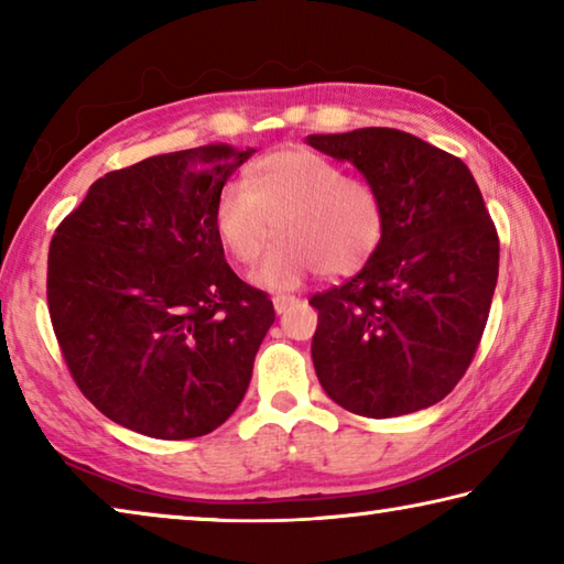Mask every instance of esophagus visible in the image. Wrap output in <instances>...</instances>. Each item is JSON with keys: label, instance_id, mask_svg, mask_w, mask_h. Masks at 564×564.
Listing matches in <instances>:
<instances>
[{"label": "esophagus", "instance_id": "34e87169", "mask_svg": "<svg viewBox=\"0 0 564 564\" xmlns=\"http://www.w3.org/2000/svg\"><path fill=\"white\" fill-rule=\"evenodd\" d=\"M295 301H299V299H295V295L279 293V295H273V308H275V313H285Z\"/></svg>", "mask_w": 564, "mask_h": 564}]
</instances>
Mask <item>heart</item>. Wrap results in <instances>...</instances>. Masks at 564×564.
I'll list each match as a JSON object with an SVG mask.
<instances>
[{
  "label": "heart",
  "mask_w": 564,
  "mask_h": 564,
  "mask_svg": "<svg viewBox=\"0 0 564 564\" xmlns=\"http://www.w3.org/2000/svg\"><path fill=\"white\" fill-rule=\"evenodd\" d=\"M216 234L241 265H256L275 226L279 243L256 273L265 289H293L321 271L330 279L358 273L383 243L386 198L373 181L348 176L311 149L265 154L216 202Z\"/></svg>",
  "instance_id": "b5f03b06"
}]
</instances>
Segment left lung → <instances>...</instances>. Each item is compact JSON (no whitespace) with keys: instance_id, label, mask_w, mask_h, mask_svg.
I'll return each mask as SVG.
<instances>
[{"instance_id":"obj_1","label":"left lung","mask_w":564,"mask_h":564,"mask_svg":"<svg viewBox=\"0 0 564 564\" xmlns=\"http://www.w3.org/2000/svg\"><path fill=\"white\" fill-rule=\"evenodd\" d=\"M380 188L383 243L352 279L311 295V356L330 400L362 417L431 408L460 383L498 283L500 238L460 159L398 129L308 137Z\"/></svg>"}]
</instances>
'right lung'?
Returning <instances> with one entry per match:
<instances>
[{
	"instance_id": "add662e5",
	"label": "right lung",
	"mask_w": 564,
	"mask_h": 564,
	"mask_svg": "<svg viewBox=\"0 0 564 564\" xmlns=\"http://www.w3.org/2000/svg\"><path fill=\"white\" fill-rule=\"evenodd\" d=\"M251 154L208 144L111 171L56 226V343L84 398L129 431L202 437L243 400L275 313L226 263L214 212Z\"/></svg>"
}]
</instances>
